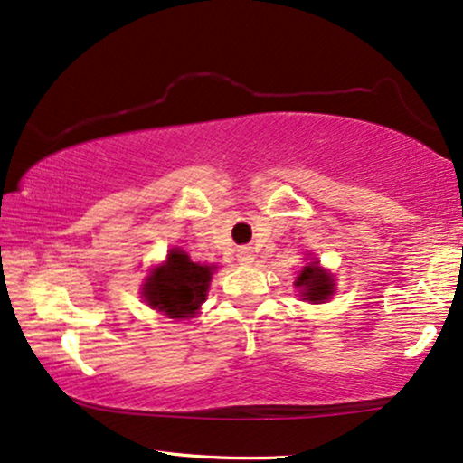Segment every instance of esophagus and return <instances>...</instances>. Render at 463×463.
Masks as SVG:
<instances>
[{
	"instance_id": "obj_1",
	"label": "esophagus",
	"mask_w": 463,
	"mask_h": 463,
	"mask_svg": "<svg viewBox=\"0 0 463 463\" xmlns=\"http://www.w3.org/2000/svg\"><path fill=\"white\" fill-rule=\"evenodd\" d=\"M237 260L241 264H251L254 262V254H251L250 248H241L237 251Z\"/></svg>"
}]
</instances>
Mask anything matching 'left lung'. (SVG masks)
<instances>
[{
    "label": "left lung",
    "instance_id": "left-lung-1",
    "mask_svg": "<svg viewBox=\"0 0 463 463\" xmlns=\"http://www.w3.org/2000/svg\"><path fill=\"white\" fill-rule=\"evenodd\" d=\"M294 286L298 288L303 300L311 305L326 303L332 294H335V277L328 270L319 267V262H309L303 267L300 275L296 277Z\"/></svg>",
    "mask_w": 463,
    "mask_h": 463
}]
</instances>
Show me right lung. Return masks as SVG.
<instances>
[{
    "label": "right lung",
    "mask_w": 463,
    "mask_h": 463,
    "mask_svg": "<svg viewBox=\"0 0 463 463\" xmlns=\"http://www.w3.org/2000/svg\"><path fill=\"white\" fill-rule=\"evenodd\" d=\"M215 267L193 262L186 251L169 250L167 260L150 270L141 296L152 309L171 319H190L205 303Z\"/></svg>",
    "instance_id": "obj_1"
}]
</instances>
